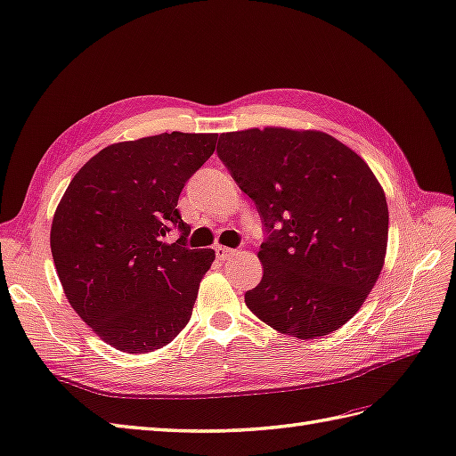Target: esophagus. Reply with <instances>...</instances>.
<instances>
[{
    "label": "esophagus",
    "mask_w": 456,
    "mask_h": 456,
    "mask_svg": "<svg viewBox=\"0 0 456 456\" xmlns=\"http://www.w3.org/2000/svg\"><path fill=\"white\" fill-rule=\"evenodd\" d=\"M216 254H217V258L219 260H227L231 254H232V248H227V247H221V245H217L216 247Z\"/></svg>",
    "instance_id": "obj_1"
}]
</instances>
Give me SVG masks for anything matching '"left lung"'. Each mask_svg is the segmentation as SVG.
Segmentation results:
<instances>
[{
    "instance_id": "obj_1",
    "label": "left lung",
    "mask_w": 456,
    "mask_h": 456,
    "mask_svg": "<svg viewBox=\"0 0 456 456\" xmlns=\"http://www.w3.org/2000/svg\"><path fill=\"white\" fill-rule=\"evenodd\" d=\"M217 155L266 239L248 309L281 334L326 336L363 305L385 262L388 208L371 168L322 132L221 134Z\"/></svg>"
}]
</instances>
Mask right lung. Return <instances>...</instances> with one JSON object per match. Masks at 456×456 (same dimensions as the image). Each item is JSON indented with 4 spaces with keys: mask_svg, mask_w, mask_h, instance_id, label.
<instances>
[{
    "mask_svg": "<svg viewBox=\"0 0 456 456\" xmlns=\"http://www.w3.org/2000/svg\"><path fill=\"white\" fill-rule=\"evenodd\" d=\"M217 134H161L104 147L73 176L50 231L69 305L120 352L145 354L190 321L216 254L188 248L176 204ZM173 228L181 237L171 246Z\"/></svg>",
    "mask_w": 456,
    "mask_h": 456,
    "instance_id": "1",
    "label": "right lung"
}]
</instances>
